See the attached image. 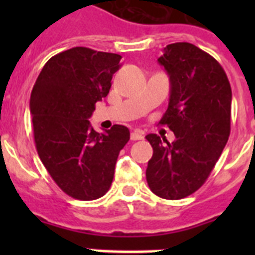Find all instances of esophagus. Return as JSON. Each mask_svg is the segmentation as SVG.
I'll list each match as a JSON object with an SVG mask.
<instances>
[{
  "label": "esophagus",
  "mask_w": 255,
  "mask_h": 255,
  "mask_svg": "<svg viewBox=\"0 0 255 255\" xmlns=\"http://www.w3.org/2000/svg\"><path fill=\"white\" fill-rule=\"evenodd\" d=\"M143 133L139 129H135V131L131 132V140H143Z\"/></svg>",
  "instance_id": "obj_1"
}]
</instances>
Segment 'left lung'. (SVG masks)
<instances>
[{"instance_id":"obj_1","label":"left lung","mask_w":255,"mask_h":255,"mask_svg":"<svg viewBox=\"0 0 255 255\" xmlns=\"http://www.w3.org/2000/svg\"><path fill=\"white\" fill-rule=\"evenodd\" d=\"M159 63L170 81L169 104L159 124L169 127L176 140L145 136L153 148L145 176L156 196L180 200L204 185L225 148L232 88L222 66L188 42L168 45Z\"/></svg>"}]
</instances>
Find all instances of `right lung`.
<instances>
[{
	"instance_id": "1",
	"label": "right lung",
	"mask_w": 255,
	"mask_h": 255,
	"mask_svg": "<svg viewBox=\"0 0 255 255\" xmlns=\"http://www.w3.org/2000/svg\"><path fill=\"white\" fill-rule=\"evenodd\" d=\"M119 54L73 47L46 62L30 96L34 141L39 159L59 188L90 201L107 193L129 129L115 124L96 132L88 118L108 95Z\"/></svg>"
}]
</instances>
